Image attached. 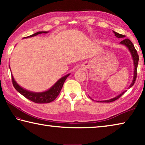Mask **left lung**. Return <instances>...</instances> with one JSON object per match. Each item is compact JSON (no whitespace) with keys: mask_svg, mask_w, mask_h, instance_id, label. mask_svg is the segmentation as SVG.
<instances>
[{"mask_svg":"<svg viewBox=\"0 0 145 145\" xmlns=\"http://www.w3.org/2000/svg\"><path fill=\"white\" fill-rule=\"evenodd\" d=\"M114 32V33L115 34V36H116L117 38H124L125 35H123V34H119L116 33V32ZM120 44H122V45H125L127 48H129V50H130V52L131 53V55H132V59H133V61H134V77H133V80H132V82L131 83V86H129V88H131L132 86L134 85V84L136 82V77H137V65H138V61H139V56H138V54H137V50H136V48H135L134 46L133 45V43H132V41L129 40V39H125V40H122L121 42L120 43ZM126 91H125L124 92H123L121 94L119 95L118 96H117L116 97L114 98V99H110V100H104V101H100L101 102H114L115 100L118 99L120 97H121L125 93Z\"/></svg>","mask_w":145,"mask_h":145,"instance_id":"1","label":"left lung"}]
</instances>
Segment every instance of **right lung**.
Here are the masks:
<instances>
[{
	"instance_id": "add662e5",
	"label": "right lung",
	"mask_w": 145,
	"mask_h": 145,
	"mask_svg": "<svg viewBox=\"0 0 145 145\" xmlns=\"http://www.w3.org/2000/svg\"><path fill=\"white\" fill-rule=\"evenodd\" d=\"M41 33H47L46 31H40L37 32V33H34L32 35L27 36V37L25 38H29V37H33V36H35L38 35L39 34ZM69 74L64 76V77H61L59 80L56 82V84L50 88L48 90L46 91L41 92V93H34L31 92L29 91L26 90L24 89L22 87L17 84L15 80H14L13 76L11 75L12 78V82H13V85L14 88H15L17 91L19 92L20 94L25 97L27 99L31 100L33 102L37 103V104H45V103H50L54 100L56 98L59 94L62 87L63 86L64 82L67 79V78L69 76Z\"/></svg>"
}]
</instances>
